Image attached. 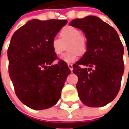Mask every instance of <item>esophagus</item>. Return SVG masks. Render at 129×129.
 Returning <instances> with one entry per match:
<instances>
[{"instance_id":"34e87169","label":"esophagus","mask_w":129,"mask_h":129,"mask_svg":"<svg viewBox=\"0 0 129 129\" xmlns=\"http://www.w3.org/2000/svg\"><path fill=\"white\" fill-rule=\"evenodd\" d=\"M68 67H69V68H70V71H71V72H72V70H73V69H74V68H73V65H72V63H68Z\"/></svg>"}]
</instances>
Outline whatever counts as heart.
<instances>
[{
	"instance_id": "b5f03b06",
	"label": "heart",
	"mask_w": 129,
	"mask_h": 129,
	"mask_svg": "<svg viewBox=\"0 0 129 129\" xmlns=\"http://www.w3.org/2000/svg\"><path fill=\"white\" fill-rule=\"evenodd\" d=\"M60 37L53 38L51 46L53 52L56 55H60L64 50L65 44L68 43V49L70 51L60 57L61 61L66 63L75 61L79 54L85 53L87 48V40L81 31L72 26H67L62 28L59 33Z\"/></svg>"
}]
</instances>
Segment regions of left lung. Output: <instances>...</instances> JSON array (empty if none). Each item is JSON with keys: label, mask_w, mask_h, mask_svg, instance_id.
<instances>
[{"label": "left lung", "mask_w": 129, "mask_h": 129, "mask_svg": "<svg viewBox=\"0 0 129 129\" xmlns=\"http://www.w3.org/2000/svg\"><path fill=\"white\" fill-rule=\"evenodd\" d=\"M70 25L82 30L87 40V52L73 65L80 100L91 107L105 106L120 89L124 72L122 42L117 31L96 16L76 18Z\"/></svg>", "instance_id": "1"}]
</instances>
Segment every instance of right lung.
Listing matches in <instances>:
<instances>
[{"label": "right lung", "mask_w": 129, "mask_h": 129, "mask_svg": "<svg viewBox=\"0 0 129 129\" xmlns=\"http://www.w3.org/2000/svg\"><path fill=\"white\" fill-rule=\"evenodd\" d=\"M66 24V20L34 19L12 36L8 49L9 75L18 98L32 109L56 104L71 72L61 60L51 65L57 59L51 42Z\"/></svg>", "instance_id": "right-lung-1"}]
</instances>
